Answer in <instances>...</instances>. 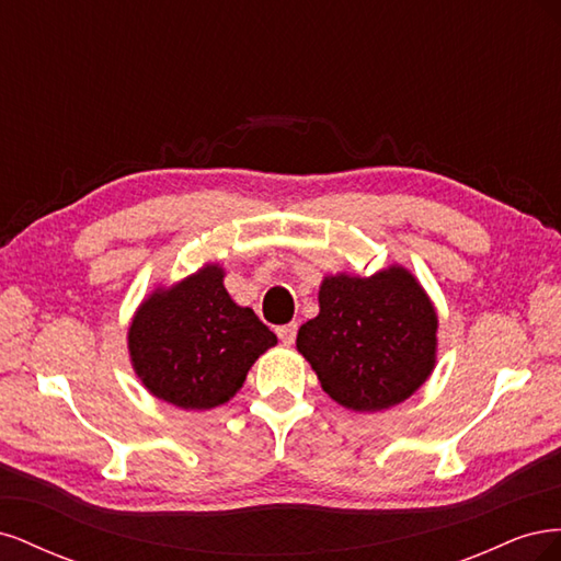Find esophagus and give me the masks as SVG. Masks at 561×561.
Segmentation results:
<instances>
[{
	"instance_id": "esophagus-1",
	"label": "esophagus",
	"mask_w": 561,
	"mask_h": 561,
	"mask_svg": "<svg viewBox=\"0 0 561 561\" xmlns=\"http://www.w3.org/2000/svg\"><path fill=\"white\" fill-rule=\"evenodd\" d=\"M297 322H287V325H280V328H276V334H278V339L283 344H295V339H297Z\"/></svg>"
}]
</instances>
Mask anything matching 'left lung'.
<instances>
[{
  "label": "left lung",
  "mask_w": 561,
  "mask_h": 561,
  "mask_svg": "<svg viewBox=\"0 0 561 561\" xmlns=\"http://www.w3.org/2000/svg\"><path fill=\"white\" fill-rule=\"evenodd\" d=\"M318 301L320 313L299 328L297 348L332 400L355 412H379L428 379L437 316L410 271L332 276L322 280Z\"/></svg>",
  "instance_id": "left-lung-1"
}]
</instances>
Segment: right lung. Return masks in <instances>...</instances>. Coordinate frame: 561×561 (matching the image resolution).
Returning a JSON list of instances; mask_svg holds the SVG:
<instances>
[{"label":"right lung","mask_w":561,"mask_h":561,"mask_svg":"<svg viewBox=\"0 0 561 561\" xmlns=\"http://www.w3.org/2000/svg\"><path fill=\"white\" fill-rule=\"evenodd\" d=\"M276 342L252 309L231 301L217 266L151 295L128 332L133 367L142 383L182 410L227 402L252 363Z\"/></svg>","instance_id":"1"}]
</instances>
